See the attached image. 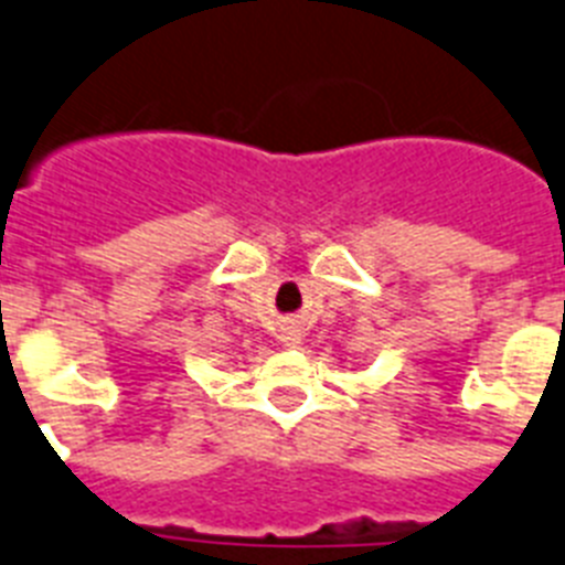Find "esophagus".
<instances>
[{"label": "esophagus", "instance_id": "1", "mask_svg": "<svg viewBox=\"0 0 565 565\" xmlns=\"http://www.w3.org/2000/svg\"><path fill=\"white\" fill-rule=\"evenodd\" d=\"M279 340H282L286 349H297V345H300V331H297V326H286Z\"/></svg>", "mask_w": 565, "mask_h": 565}]
</instances>
